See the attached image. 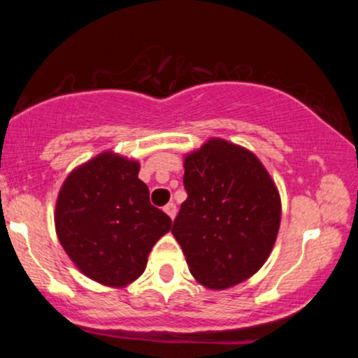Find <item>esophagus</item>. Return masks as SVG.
<instances>
[{"label": "esophagus", "instance_id": "esophagus-1", "mask_svg": "<svg viewBox=\"0 0 358 358\" xmlns=\"http://www.w3.org/2000/svg\"><path fill=\"white\" fill-rule=\"evenodd\" d=\"M163 210H165L166 213H168V217H170L171 220L175 219L176 217V205L171 202V203H168V205H165V208H163Z\"/></svg>", "mask_w": 358, "mask_h": 358}]
</instances>
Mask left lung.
Wrapping results in <instances>:
<instances>
[{
    "instance_id": "obj_1",
    "label": "left lung",
    "mask_w": 358,
    "mask_h": 358,
    "mask_svg": "<svg viewBox=\"0 0 358 358\" xmlns=\"http://www.w3.org/2000/svg\"><path fill=\"white\" fill-rule=\"evenodd\" d=\"M187 200L173 222L193 278L208 289L239 285L261 269L276 242L281 199L257 156L208 139L185 156Z\"/></svg>"
}]
</instances>
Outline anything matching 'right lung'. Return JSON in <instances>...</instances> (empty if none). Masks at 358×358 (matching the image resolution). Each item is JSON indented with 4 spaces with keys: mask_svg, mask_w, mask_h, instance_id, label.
Wrapping results in <instances>:
<instances>
[{
    "mask_svg": "<svg viewBox=\"0 0 358 358\" xmlns=\"http://www.w3.org/2000/svg\"><path fill=\"white\" fill-rule=\"evenodd\" d=\"M139 163L106 151L67 176L55 205V229L85 276L121 287L145 273L148 256L171 219L150 203Z\"/></svg>",
    "mask_w": 358,
    "mask_h": 358,
    "instance_id": "right-lung-1",
    "label": "right lung"
}]
</instances>
